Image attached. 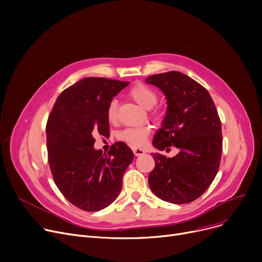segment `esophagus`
I'll use <instances>...</instances> for the list:
<instances>
[{
	"label": "esophagus",
	"instance_id": "1",
	"mask_svg": "<svg viewBox=\"0 0 262 262\" xmlns=\"http://www.w3.org/2000/svg\"><path fill=\"white\" fill-rule=\"evenodd\" d=\"M133 152L136 156H140V155H143L144 154V150L142 148H139V147H134L133 148Z\"/></svg>",
	"mask_w": 262,
	"mask_h": 262
}]
</instances>
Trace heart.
Returning a JSON list of instances; mask_svg holds the SVG:
<instances>
[{
    "label": "heart",
    "instance_id": "obj_1",
    "mask_svg": "<svg viewBox=\"0 0 262 262\" xmlns=\"http://www.w3.org/2000/svg\"><path fill=\"white\" fill-rule=\"evenodd\" d=\"M129 98L134 100L136 103H138L145 109H150L154 107L158 102V94L157 92L144 84H137L133 88H130L128 92ZM159 114L153 112V116L157 117ZM106 117L109 123L115 124L118 122V102L117 100L110 101L107 110H106ZM152 133V128L148 125L143 126H135V127H127L125 129L121 130L117 138L125 142L134 147H140L143 146L148 138V136Z\"/></svg>",
    "mask_w": 262,
    "mask_h": 262
}]
</instances>
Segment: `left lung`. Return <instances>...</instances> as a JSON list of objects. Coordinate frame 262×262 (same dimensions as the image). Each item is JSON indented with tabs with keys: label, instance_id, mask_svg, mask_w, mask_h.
<instances>
[{
	"label": "left lung",
	"instance_id": "8db88e82",
	"mask_svg": "<svg viewBox=\"0 0 262 262\" xmlns=\"http://www.w3.org/2000/svg\"><path fill=\"white\" fill-rule=\"evenodd\" d=\"M145 81L166 95L168 107L153 145L167 152L180 149L172 158L152 154L155 168L148 175L154 194L173 204H187L209 188L222 156L221 120L207 89L182 72L148 76Z\"/></svg>",
	"mask_w": 262,
	"mask_h": 262
}]
</instances>
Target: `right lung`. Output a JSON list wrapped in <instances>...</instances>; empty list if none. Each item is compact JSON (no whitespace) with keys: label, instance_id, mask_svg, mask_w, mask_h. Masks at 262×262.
Returning a JSON list of instances; mask_svg holds the SVG:
<instances>
[{"label":"right lung","instance_id":"right-lung-1","mask_svg":"<svg viewBox=\"0 0 262 262\" xmlns=\"http://www.w3.org/2000/svg\"><path fill=\"white\" fill-rule=\"evenodd\" d=\"M128 81L86 77L64 89L47 122L48 161L62 195L85 211L106 208L119 195L133 150L116 142L108 153L93 147L94 135L109 136L107 106Z\"/></svg>","mask_w":262,"mask_h":262}]
</instances>
